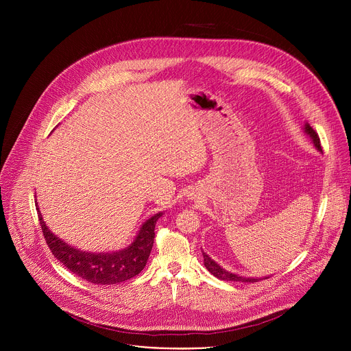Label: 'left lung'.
<instances>
[{"label":"left lung","mask_w":351,"mask_h":351,"mask_svg":"<svg viewBox=\"0 0 351 351\" xmlns=\"http://www.w3.org/2000/svg\"><path fill=\"white\" fill-rule=\"evenodd\" d=\"M304 132L311 137L315 148L318 149V152H322L321 148V141H319V136L317 134V132L308 125L306 123L304 125ZM203 257H204V265L206 268L218 279L221 280H229V282H243V283H253V282H258L261 280L263 278H247V276H240L237 274H233V272H229L226 269H223L219 264H217L214 260H211V257L203 252ZM269 276H265L264 279H268Z\"/></svg>","instance_id":"left-lung-1"}]
</instances>
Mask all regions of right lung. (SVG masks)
<instances>
[{"label":"right lung","instance_id":"add662e5","mask_svg":"<svg viewBox=\"0 0 351 351\" xmlns=\"http://www.w3.org/2000/svg\"><path fill=\"white\" fill-rule=\"evenodd\" d=\"M161 215L162 213H158L148 218L141 225L133 243L114 253L82 252L49 230L40 211L38 221L49 250L71 272L94 285H117L132 279L144 269L154 244L156 223Z\"/></svg>","mask_w":351,"mask_h":351}]
</instances>
